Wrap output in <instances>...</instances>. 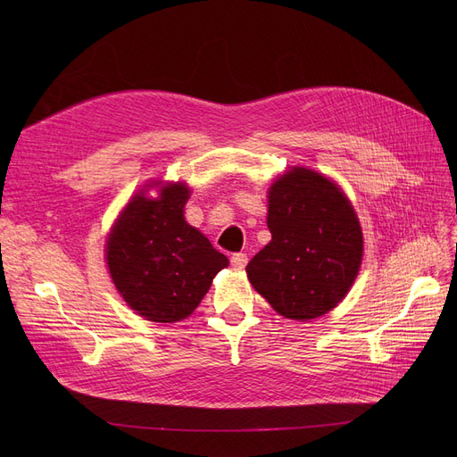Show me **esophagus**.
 <instances>
[{
  "label": "esophagus",
  "mask_w": 457,
  "mask_h": 457,
  "mask_svg": "<svg viewBox=\"0 0 457 457\" xmlns=\"http://www.w3.org/2000/svg\"><path fill=\"white\" fill-rule=\"evenodd\" d=\"M231 265L235 267V269H238V270H243L246 265H248V255L246 253H233L231 255Z\"/></svg>",
  "instance_id": "34e87169"
}]
</instances>
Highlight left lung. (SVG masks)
I'll return each instance as SVG.
<instances>
[{
    "mask_svg": "<svg viewBox=\"0 0 457 457\" xmlns=\"http://www.w3.org/2000/svg\"><path fill=\"white\" fill-rule=\"evenodd\" d=\"M267 224L272 241L246 267L253 289L285 319L326 315L350 291L363 257L348 198L328 178L293 168L269 190Z\"/></svg>",
    "mask_w": 457,
    "mask_h": 457,
    "instance_id": "obj_1",
    "label": "left lung"
}]
</instances>
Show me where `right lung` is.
<instances>
[{"mask_svg": "<svg viewBox=\"0 0 457 457\" xmlns=\"http://www.w3.org/2000/svg\"><path fill=\"white\" fill-rule=\"evenodd\" d=\"M183 183L157 200L137 195L107 238V265L118 293L152 322H178L195 311L212 278L229 265L224 253L185 222Z\"/></svg>", "mask_w": 457, "mask_h": 457, "instance_id": "1", "label": "right lung"}]
</instances>
